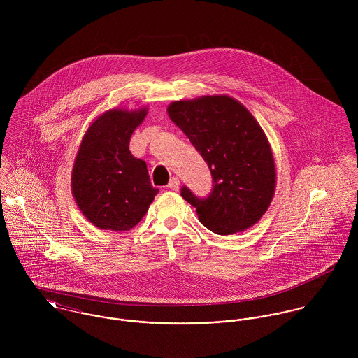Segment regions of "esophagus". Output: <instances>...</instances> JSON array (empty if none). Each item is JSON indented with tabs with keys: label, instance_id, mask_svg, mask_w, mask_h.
I'll return each mask as SVG.
<instances>
[{
	"label": "esophagus",
	"instance_id": "esophagus-1",
	"mask_svg": "<svg viewBox=\"0 0 358 358\" xmlns=\"http://www.w3.org/2000/svg\"><path fill=\"white\" fill-rule=\"evenodd\" d=\"M168 187H169L171 190L178 192V190H179V187H180V180H179V178H178V176H173V178L169 180Z\"/></svg>",
	"mask_w": 358,
	"mask_h": 358
}]
</instances>
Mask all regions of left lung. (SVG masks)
<instances>
[{
    "label": "left lung",
    "instance_id": "8db88e82",
    "mask_svg": "<svg viewBox=\"0 0 358 358\" xmlns=\"http://www.w3.org/2000/svg\"><path fill=\"white\" fill-rule=\"evenodd\" d=\"M166 111L212 173L209 197L199 199L187 187L180 193L200 222L220 236L254 226L271 204L277 180L270 143L255 117L227 95L172 102Z\"/></svg>",
    "mask_w": 358,
    "mask_h": 358
}]
</instances>
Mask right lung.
Here are the masks:
<instances>
[{
  "instance_id": "1",
  "label": "right lung",
  "mask_w": 358,
  "mask_h": 358,
  "mask_svg": "<svg viewBox=\"0 0 358 358\" xmlns=\"http://www.w3.org/2000/svg\"><path fill=\"white\" fill-rule=\"evenodd\" d=\"M146 115L148 107L111 108L83 136L71 172V193L83 215L102 230H131L158 193L146 162L129 152L131 136Z\"/></svg>"
}]
</instances>
